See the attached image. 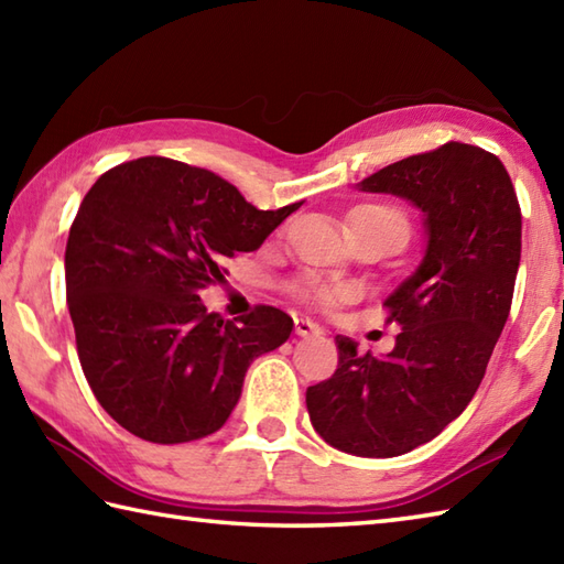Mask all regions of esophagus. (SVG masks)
Returning a JSON list of instances; mask_svg holds the SVG:
<instances>
[{
	"label": "esophagus",
	"mask_w": 564,
	"mask_h": 564,
	"mask_svg": "<svg viewBox=\"0 0 564 564\" xmlns=\"http://www.w3.org/2000/svg\"><path fill=\"white\" fill-rule=\"evenodd\" d=\"M295 334H297V337H317V334H322V329L315 325L313 319L297 317L295 319Z\"/></svg>",
	"instance_id": "1"
}]
</instances>
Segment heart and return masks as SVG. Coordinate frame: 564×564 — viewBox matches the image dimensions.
<instances>
[{"label":"heart","instance_id":"b5f03b06","mask_svg":"<svg viewBox=\"0 0 564 564\" xmlns=\"http://www.w3.org/2000/svg\"><path fill=\"white\" fill-rule=\"evenodd\" d=\"M351 218H361V220L376 223L382 227H392V230L410 235V223H406V215L400 208H392V206H361L354 210ZM303 295L307 297V301H313L317 305H332L334 301H337V293L327 291V289H305Z\"/></svg>","mask_w":564,"mask_h":564}]
</instances>
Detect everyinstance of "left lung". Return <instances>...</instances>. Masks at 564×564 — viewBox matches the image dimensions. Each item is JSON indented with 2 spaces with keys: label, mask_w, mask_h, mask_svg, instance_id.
I'll return each mask as SVG.
<instances>
[{
  "label": "left lung",
  "mask_w": 564,
  "mask_h": 564,
  "mask_svg": "<svg viewBox=\"0 0 564 564\" xmlns=\"http://www.w3.org/2000/svg\"><path fill=\"white\" fill-rule=\"evenodd\" d=\"M358 191L414 203L426 249L386 301L394 349L378 358L337 337L339 366L305 402L329 446L394 458L436 438L480 388L511 310L521 208L499 158L465 142L382 166Z\"/></svg>",
  "instance_id": "obj_1"
}]
</instances>
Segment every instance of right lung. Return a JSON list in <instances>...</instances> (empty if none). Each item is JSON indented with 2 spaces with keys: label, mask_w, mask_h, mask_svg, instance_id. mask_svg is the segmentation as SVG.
<instances>
[{
  "label": "right lung",
  "mask_w": 564,
  "mask_h": 564,
  "mask_svg": "<svg viewBox=\"0 0 564 564\" xmlns=\"http://www.w3.org/2000/svg\"><path fill=\"white\" fill-rule=\"evenodd\" d=\"M301 206L259 210L218 174L166 158L123 162L89 188L67 237V307L94 398L130 434H215L249 364L291 337L279 307L259 305L235 325L198 293Z\"/></svg>",
  "instance_id": "obj_1"
}]
</instances>
